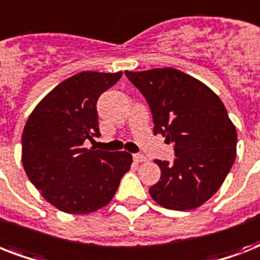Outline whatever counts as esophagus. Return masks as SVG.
<instances>
[{"label":"esophagus","instance_id":"obj_1","mask_svg":"<svg viewBox=\"0 0 260 260\" xmlns=\"http://www.w3.org/2000/svg\"><path fill=\"white\" fill-rule=\"evenodd\" d=\"M134 160H135V162H138V163H142V162H147V158L143 154H135L134 155Z\"/></svg>","mask_w":260,"mask_h":260}]
</instances>
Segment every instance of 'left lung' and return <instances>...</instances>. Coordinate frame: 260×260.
<instances>
[{
    "mask_svg": "<svg viewBox=\"0 0 260 260\" xmlns=\"http://www.w3.org/2000/svg\"><path fill=\"white\" fill-rule=\"evenodd\" d=\"M154 118V135L173 143L174 163L155 160L160 181L150 187L167 209L190 210L213 196L236 158L238 134L222 101L205 83L173 69L125 71Z\"/></svg>",
    "mask_w": 260,
    "mask_h": 260,
    "instance_id": "8db88e82",
    "label": "left lung"
}]
</instances>
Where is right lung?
Segmentation results:
<instances>
[{"mask_svg": "<svg viewBox=\"0 0 260 260\" xmlns=\"http://www.w3.org/2000/svg\"><path fill=\"white\" fill-rule=\"evenodd\" d=\"M122 73L82 71L51 90L29 114L21 136V160L29 181L51 205L87 214L112 201L131 169L126 151L85 148L100 136L97 100Z\"/></svg>", "mask_w": 260, "mask_h": 260, "instance_id": "obj_1", "label": "right lung"}]
</instances>
